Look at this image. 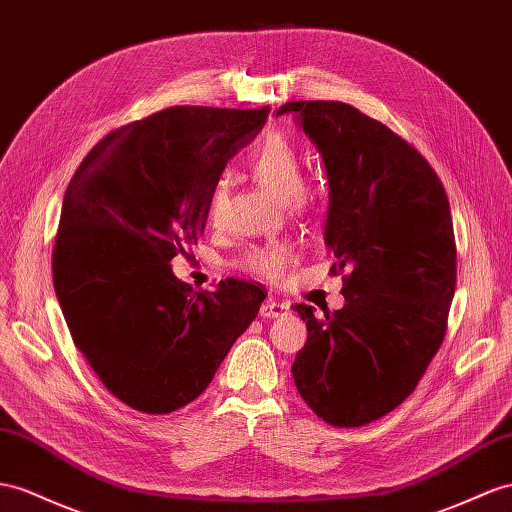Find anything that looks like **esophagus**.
Listing matches in <instances>:
<instances>
[{
	"mask_svg": "<svg viewBox=\"0 0 512 512\" xmlns=\"http://www.w3.org/2000/svg\"><path fill=\"white\" fill-rule=\"evenodd\" d=\"M287 311H290V305L287 303H279V300H266V303L259 307V316L264 320H272V318L285 316Z\"/></svg>",
	"mask_w": 512,
	"mask_h": 512,
	"instance_id": "34e87169",
	"label": "esophagus"
}]
</instances>
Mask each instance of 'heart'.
I'll return each instance as SVG.
<instances>
[{
	"label": "heart",
	"mask_w": 512,
	"mask_h": 512,
	"mask_svg": "<svg viewBox=\"0 0 512 512\" xmlns=\"http://www.w3.org/2000/svg\"><path fill=\"white\" fill-rule=\"evenodd\" d=\"M248 170L259 181L261 186L277 194L283 203L303 212L313 201L311 183L300 179V155L294 149V144L281 134H268L257 144L251 160H248ZM227 199L225 183H216L207 196V216L209 220H218L222 205ZM294 253L287 244H270V246H255L242 257V268L257 274L264 279H277L292 266Z\"/></svg>",
	"instance_id": "1"
}]
</instances>
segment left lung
I'll return each instance as SVG.
<instances>
[{
	"instance_id": "left-lung-1",
	"label": "left lung",
	"mask_w": 512,
	"mask_h": 512,
	"mask_svg": "<svg viewBox=\"0 0 512 512\" xmlns=\"http://www.w3.org/2000/svg\"><path fill=\"white\" fill-rule=\"evenodd\" d=\"M322 153L329 177L324 242L331 274L346 272V305L307 322L292 376L326 424L357 428L417 387L448 329L456 244L448 194L409 142L342 101H290L277 110Z\"/></svg>"
}]
</instances>
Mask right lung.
<instances>
[{"mask_svg":"<svg viewBox=\"0 0 512 512\" xmlns=\"http://www.w3.org/2000/svg\"><path fill=\"white\" fill-rule=\"evenodd\" d=\"M270 106H175L123 125L84 157L62 201L54 287L77 350L131 409L166 415L212 383L266 292L227 279L194 292L170 259L205 231L207 196Z\"/></svg>","mask_w":512,"mask_h":512,"instance_id":"1","label":"right lung"}]
</instances>
